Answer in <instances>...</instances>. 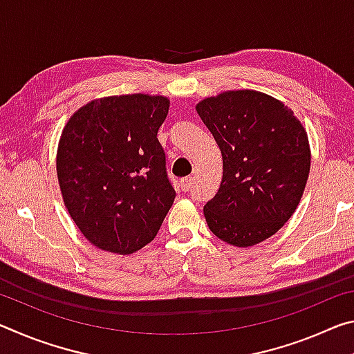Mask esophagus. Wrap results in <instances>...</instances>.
I'll return each instance as SVG.
<instances>
[{
	"mask_svg": "<svg viewBox=\"0 0 354 354\" xmlns=\"http://www.w3.org/2000/svg\"><path fill=\"white\" fill-rule=\"evenodd\" d=\"M181 189L184 190V192H189L190 189H192V185H194V178L192 176H187V178H183L181 179Z\"/></svg>",
	"mask_w": 354,
	"mask_h": 354,
	"instance_id": "34e87169",
	"label": "esophagus"
}]
</instances>
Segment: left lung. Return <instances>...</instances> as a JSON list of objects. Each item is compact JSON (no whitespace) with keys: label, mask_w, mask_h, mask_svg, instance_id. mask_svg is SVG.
<instances>
[{"label":"left lung","mask_w":354,"mask_h":354,"mask_svg":"<svg viewBox=\"0 0 354 354\" xmlns=\"http://www.w3.org/2000/svg\"><path fill=\"white\" fill-rule=\"evenodd\" d=\"M223 159L220 189L205 206L209 230L234 247H253L295 212L310 169L308 134L281 101L254 91L196 104Z\"/></svg>","instance_id":"1"}]
</instances>
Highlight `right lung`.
<instances>
[{
    "label": "right lung",
    "instance_id": "obj_1",
    "mask_svg": "<svg viewBox=\"0 0 354 354\" xmlns=\"http://www.w3.org/2000/svg\"><path fill=\"white\" fill-rule=\"evenodd\" d=\"M169 100L120 95L81 107L64 128L57 179L80 231L100 250L131 254L149 243L176 192L158 131Z\"/></svg>",
    "mask_w": 354,
    "mask_h": 354
}]
</instances>
